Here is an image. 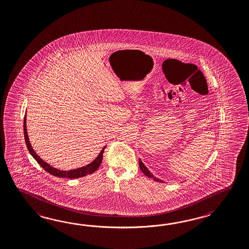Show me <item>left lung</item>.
I'll use <instances>...</instances> for the list:
<instances>
[{"instance_id": "1", "label": "left lung", "mask_w": 249, "mask_h": 249, "mask_svg": "<svg viewBox=\"0 0 249 249\" xmlns=\"http://www.w3.org/2000/svg\"><path fill=\"white\" fill-rule=\"evenodd\" d=\"M139 165L140 168H141V170L142 171V173L144 174V175H146L148 178H153V180H154V181H157V182H161V183L163 182L162 180L157 178H155V177H154L152 174L150 173V171H149V169L145 167L144 164L142 163V161L141 160H139Z\"/></svg>"}]
</instances>
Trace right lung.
Returning <instances> with one entry per match:
<instances>
[{"label":"right lung","mask_w":249,"mask_h":249,"mask_svg":"<svg viewBox=\"0 0 249 249\" xmlns=\"http://www.w3.org/2000/svg\"><path fill=\"white\" fill-rule=\"evenodd\" d=\"M26 120H27V117H26V115H25L23 125L24 137H25V142H26L27 148L29 150V153L32 155V157L35 159L41 167L44 168L48 173L51 174V175L54 176V177H58V178H78L85 177V176H87L89 174L93 173V172H95L99 168L101 162H102V160H103V153H104L106 146L100 151L99 156L97 157L91 163L88 164L87 166H84V167H81L80 168H76V169H71V170H69V171H67V170H60V169H57V168H53L52 166H50L49 164H47V162L44 161L36 153L35 150H33L32 146L30 144L29 136H28V132H27V124H26L27 121Z\"/></svg>","instance_id":"obj_1"}]
</instances>
